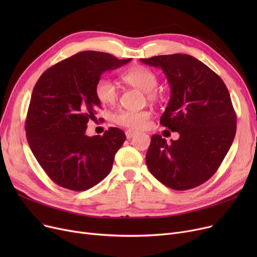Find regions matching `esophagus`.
<instances>
[{
	"instance_id": "obj_1",
	"label": "esophagus",
	"mask_w": 257,
	"mask_h": 257,
	"mask_svg": "<svg viewBox=\"0 0 257 257\" xmlns=\"http://www.w3.org/2000/svg\"><path fill=\"white\" fill-rule=\"evenodd\" d=\"M134 136H137V132H136V131H132V130H127V131H126V138H127L128 140L132 139Z\"/></svg>"
}]
</instances>
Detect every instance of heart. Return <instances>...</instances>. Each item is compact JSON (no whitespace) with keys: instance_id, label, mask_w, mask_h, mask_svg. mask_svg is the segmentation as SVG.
I'll return each instance as SVG.
<instances>
[{"instance_id":"obj_1","label":"heart","mask_w":257,"mask_h":257,"mask_svg":"<svg viewBox=\"0 0 257 257\" xmlns=\"http://www.w3.org/2000/svg\"><path fill=\"white\" fill-rule=\"evenodd\" d=\"M121 80L129 86L136 87L147 94V99L150 102H156L160 98V93L155 89L158 83L156 74L143 65H136L121 74ZM94 93L100 103L103 105H113L118 97L115 84L107 77H101L96 85ZM150 117V112L147 110H120L113 114L114 123L132 130L143 129L147 126Z\"/></svg>"}]
</instances>
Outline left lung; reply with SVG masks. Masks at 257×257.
<instances>
[{
	"label": "left lung",
	"mask_w": 257,
	"mask_h": 257,
	"mask_svg": "<svg viewBox=\"0 0 257 257\" xmlns=\"http://www.w3.org/2000/svg\"><path fill=\"white\" fill-rule=\"evenodd\" d=\"M160 67L171 87V99L160 124L180 134L168 144L154 134L147 166L161 183L185 191L206 182L221 166L236 131V114L223 80L186 54L142 58Z\"/></svg>",
	"instance_id": "8db88e82"
}]
</instances>
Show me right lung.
<instances>
[{"instance_id": "right-lung-1", "label": "right lung", "mask_w": 257, "mask_h": 257, "mask_svg": "<svg viewBox=\"0 0 257 257\" xmlns=\"http://www.w3.org/2000/svg\"><path fill=\"white\" fill-rule=\"evenodd\" d=\"M130 60L84 51L39 77L27 112L26 136L38 164L59 186L86 191L110 173L114 155L126 140L124 131L110 127L104 136L90 138L85 130L101 108L94 93L97 81Z\"/></svg>"}]
</instances>
